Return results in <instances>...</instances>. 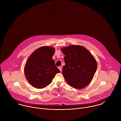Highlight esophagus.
Masks as SVG:
<instances>
[{"mask_svg":"<svg viewBox=\"0 0 121 121\" xmlns=\"http://www.w3.org/2000/svg\"><path fill=\"white\" fill-rule=\"evenodd\" d=\"M58 69H59L60 70V72H61L62 68H61V67H58Z\"/></svg>","mask_w":121,"mask_h":121,"instance_id":"esophagus-1","label":"esophagus"}]
</instances>
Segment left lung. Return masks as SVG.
Here are the masks:
<instances>
[{"mask_svg": "<svg viewBox=\"0 0 121 121\" xmlns=\"http://www.w3.org/2000/svg\"><path fill=\"white\" fill-rule=\"evenodd\" d=\"M65 55L62 74L69 85L76 89L87 86L92 81L97 67L96 60L85 47L72 45L62 48Z\"/></svg>", "mask_w": 121, "mask_h": 121, "instance_id": "obj_1", "label": "left lung"}]
</instances>
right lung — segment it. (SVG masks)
<instances>
[{
	"instance_id": "1",
	"label": "right lung",
	"mask_w": 121,
	"mask_h": 121,
	"mask_svg": "<svg viewBox=\"0 0 121 121\" xmlns=\"http://www.w3.org/2000/svg\"><path fill=\"white\" fill-rule=\"evenodd\" d=\"M55 48L49 46L41 47L28 57L24 67V73L32 86L41 89L49 85L60 70L52 59Z\"/></svg>"
}]
</instances>
